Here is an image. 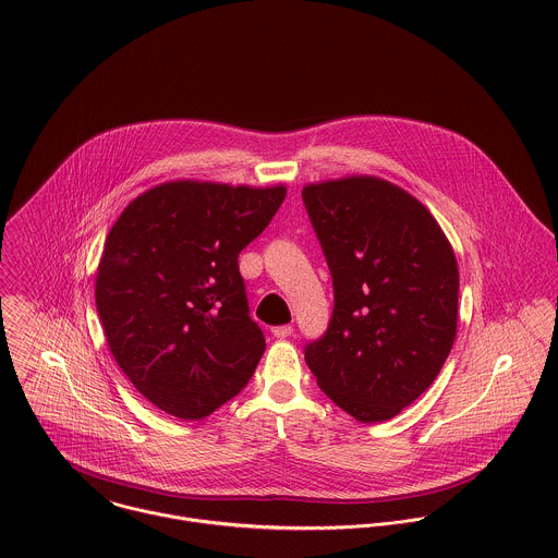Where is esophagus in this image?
<instances>
[{"mask_svg":"<svg viewBox=\"0 0 558 558\" xmlns=\"http://www.w3.org/2000/svg\"><path fill=\"white\" fill-rule=\"evenodd\" d=\"M294 332V326L292 324H281V326H275L272 328V335L277 337V339H286V337H290Z\"/></svg>","mask_w":558,"mask_h":558,"instance_id":"esophagus-1","label":"esophagus"}]
</instances>
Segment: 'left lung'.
<instances>
[{
	"label": "left lung",
	"mask_w": 558,
	"mask_h": 558,
	"mask_svg": "<svg viewBox=\"0 0 558 558\" xmlns=\"http://www.w3.org/2000/svg\"><path fill=\"white\" fill-rule=\"evenodd\" d=\"M303 202L335 296L305 361L319 389L356 421L391 418L427 391L453 348V248L423 204L380 178L310 184Z\"/></svg>",
	"instance_id": "left-lung-1"
}]
</instances>
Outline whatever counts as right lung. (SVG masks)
Returning a JSON list of instances; mask_svg holds the SVG:
<instances>
[{"label": "right lung", "mask_w": 558, "mask_h": 558, "mask_svg": "<svg viewBox=\"0 0 558 558\" xmlns=\"http://www.w3.org/2000/svg\"><path fill=\"white\" fill-rule=\"evenodd\" d=\"M283 199V186L165 182L133 199L105 240L96 312L109 350L167 414L204 418L251 380L266 341L239 255Z\"/></svg>", "instance_id": "add662e5"}]
</instances>
